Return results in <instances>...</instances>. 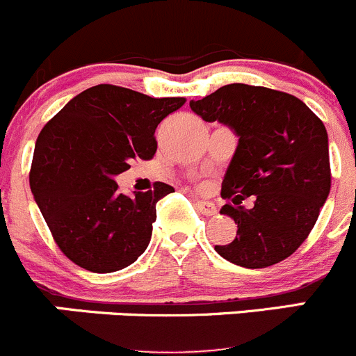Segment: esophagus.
<instances>
[{
    "mask_svg": "<svg viewBox=\"0 0 356 356\" xmlns=\"http://www.w3.org/2000/svg\"><path fill=\"white\" fill-rule=\"evenodd\" d=\"M193 202H195V207L200 211L202 214H206V216H213V214H216V206H214L213 202H209V200H200V199H193Z\"/></svg>",
    "mask_w": 356,
    "mask_h": 356,
    "instance_id": "1",
    "label": "esophagus"
}]
</instances>
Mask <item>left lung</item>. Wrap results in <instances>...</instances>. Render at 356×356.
<instances>
[{
    "label": "left lung",
    "instance_id": "8db88e82",
    "mask_svg": "<svg viewBox=\"0 0 356 356\" xmlns=\"http://www.w3.org/2000/svg\"><path fill=\"white\" fill-rule=\"evenodd\" d=\"M190 108L238 136L221 183L230 202L220 213L234 218L237 237L214 245L227 261L265 268L289 258L305 242L330 192L329 138L323 122L284 91L227 84ZM252 196L249 210L241 200Z\"/></svg>",
    "mask_w": 356,
    "mask_h": 356
}]
</instances>
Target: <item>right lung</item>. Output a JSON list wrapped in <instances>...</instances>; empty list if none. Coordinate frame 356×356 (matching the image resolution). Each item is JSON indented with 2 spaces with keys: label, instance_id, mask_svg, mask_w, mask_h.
<instances>
[{
  "label": "right lung",
  "instance_id": "add662e5",
  "mask_svg": "<svg viewBox=\"0 0 356 356\" xmlns=\"http://www.w3.org/2000/svg\"><path fill=\"white\" fill-rule=\"evenodd\" d=\"M183 104L179 97L98 84L67 102L41 129L31 190L60 251L81 268L118 272L145 252L157 202L175 188L157 181L129 197L118 192L114 178L131 159H152L157 124Z\"/></svg>",
  "mask_w": 356,
  "mask_h": 356
}]
</instances>
